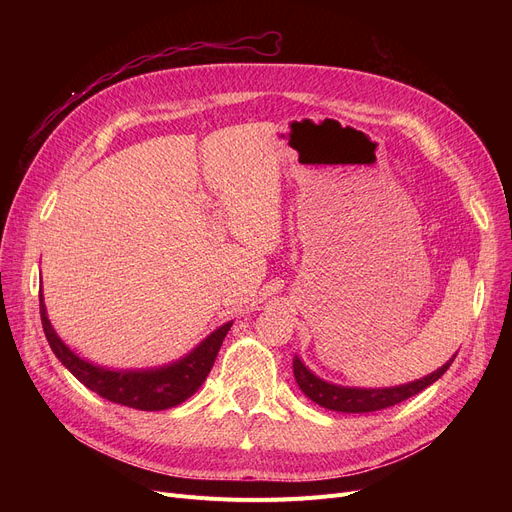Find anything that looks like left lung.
<instances>
[{
	"mask_svg": "<svg viewBox=\"0 0 512 512\" xmlns=\"http://www.w3.org/2000/svg\"><path fill=\"white\" fill-rule=\"evenodd\" d=\"M454 357L456 355H452L450 361H446L440 369L425 375L421 380L400 384V386H390V388H351V386H338V384L326 382L317 378V375L299 359V355H294L292 369H294V378H297L299 388L305 392L307 398L315 402V405L330 411H338V413H373V411L394 407L398 402L419 394L427 386H432L446 373Z\"/></svg>",
	"mask_w": 512,
	"mask_h": 512,
	"instance_id": "obj_1",
	"label": "left lung"
}]
</instances>
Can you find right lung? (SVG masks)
I'll return each instance as SVG.
<instances>
[{
    "instance_id": "obj_1",
    "label": "right lung",
    "mask_w": 512,
    "mask_h": 512,
    "mask_svg": "<svg viewBox=\"0 0 512 512\" xmlns=\"http://www.w3.org/2000/svg\"><path fill=\"white\" fill-rule=\"evenodd\" d=\"M39 309L43 332L53 355L62 361L74 378L99 396L116 402V405L139 411H164L191 398L205 382L215 357L220 353V346L232 328V321H228L203 338L191 353L168 365L149 369H112L76 355L58 336L47 317L43 290L39 294Z\"/></svg>"
}]
</instances>
